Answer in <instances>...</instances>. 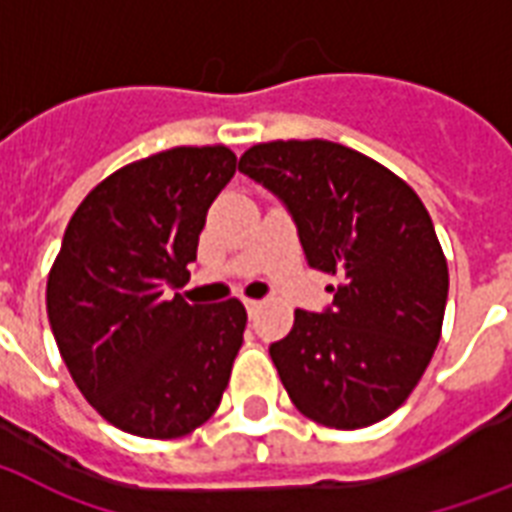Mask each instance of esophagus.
Here are the masks:
<instances>
[{"mask_svg":"<svg viewBox=\"0 0 512 512\" xmlns=\"http://www.w3.org/2000/svg\"><path fill=\"white\" fill-rule=\"evenodd\" d=\"M243 304H245V310H248V315H251V318H256V315H259L261 304H264V301H259V299H245Z\"/></svg>","mask_w":512,"mask_h":512,"instance_id":"1","label":"esophagus"}]
</instances>
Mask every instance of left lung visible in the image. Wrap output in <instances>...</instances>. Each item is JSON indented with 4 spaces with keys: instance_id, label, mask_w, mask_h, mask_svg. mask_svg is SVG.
<instances>
[{
    "instance_id": "obj_1",
    "label": "left lung",
    "mask_w": 512,
    "mask_h": 512,
    "mask_svg": "<svg viewBox=\"0 0 512 512\" xmlns=\"http://www.w3.org/2000/svg\"><path fill=\"white\" fill-rule=\"evenodd\" d=\"M237 168L283 200L307 264L339 277L331 307L296 310L269 347L288 398L336 430L382 422L441 339L449 267L430 213L392 170L323 138L256 144Z\"/></svg>"
}]
</instances>
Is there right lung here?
I'll use <instances>...</instances> for the list:
<instances>
[{
	"label": "right lung",
	"instance_id": "1",
	"mask_svg": "<svg viewBox=\"0 0 512 512\" xmlns=\"http://www.w3.org/2000/svg\"><path fill=\"white\" fill-rule=\"evenodd\" d=\"M227 146H176L114 170L79 202L47 277V318L87 403L141 438L213 417L243 344V301L189 304L205 213L235 176Z\"/></svg>",
	"mask_w": 512,
	"mask_h": 512
}]
</instances>
